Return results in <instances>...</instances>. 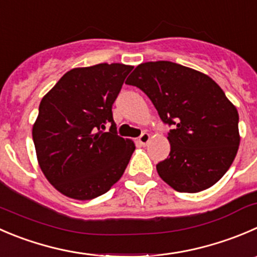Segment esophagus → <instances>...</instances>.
<instances>
[{"instance_id":"obj_1","label":"esophagus","mask_w":257,"mask_h":257,"mask_svg":"<svg viewBox=\"0 0 257 257\" xmlns=\"http://www.w3.org/2000/svg\"><path fill=\"white\" fill-rule=\"evenodd\" d=\"M149 141H151V136H149L148 133H147V132H144V133H142V136L139 137V139H138V142L139 143L142 144V146H147V144L149 143Z\"/></svg>"}]
</instances>
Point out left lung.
I'll return each instance as SVG.
<instances>
[{"mask_svg": "<svg viewBox=\"0 0 257 257\" xmlns=\"http://www.w3.org/2000/svg\"><path fill=\"white\" fill-rule=\"evenodd\" d=\"M125 84L141 89L172 126L169 156L157 164L159 177L187 193L220 181L240 144L238 113L222 89L210 76L171 61L141 64Z\"/></svg>", "mask_w": 257, "mask_h": 257, "instance_id": "left-lung-1", "label": "left lung"}]
</instances>
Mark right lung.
<instances>
[{
    "mask_svg": "<svg viewBox=\"0 0 257 257\" xmlns=\"http://www.w3.org/2000/svg\"><path fill=\"white\" fill-rule=\"evenodd\" d=\"M132 69H73L42 98L32 138L42 173L62 195L93 200L123 176L136 146L118 136L111 106Z\"/></svg>",
    "mask_w": 257,
    "mask_h": 257,
    "instance_id": "right-lung-1",
    "label": "right lung"
}]
</instances>
